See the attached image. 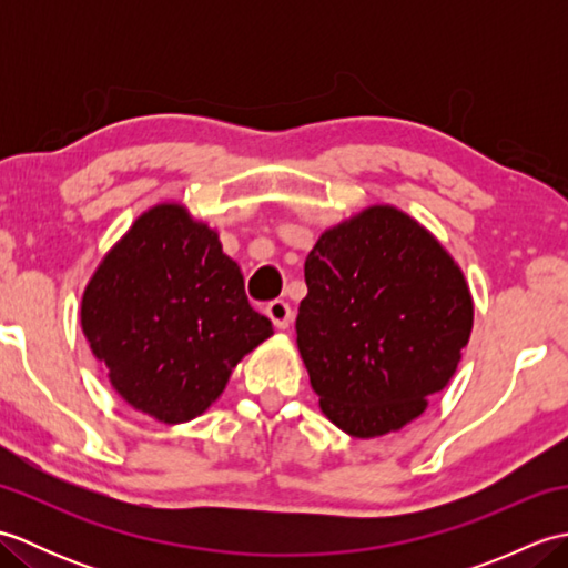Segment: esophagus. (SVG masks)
Listing matches in <instances>:
<instances>
[{
    "label": "esophagus",
    "instance_id": "esophagus-1",
    "mask_svg": "<svg viewBox=\"0 0 568 568\" xmlns=\"http://www.w3.org/2000/svg\"><path fill=\"white\" fill-rule=\"evenodd\" d=\"M265 315L271 317V322L277 329H287L293 322V307L287 305L285 300H273V303H268V307H265Z\"/></svg>",
    "mask_w": 568,
    "mask_h": 568
}]
</instances>
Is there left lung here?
<instances>
[{
  "label": "left lung",
  "instance_id": "left-lung-1",
  "mask_svg": "<svg viewBox=\"0 0 568 568\" xmlns=\"http://www.w3.org/2000/svg\"><path fill=\"white\" fill-rule=\"evenodd\" d=\"M305 283L297 348L329 422L371 439L425 413L474 327L466 277L439 241L376 204L320 236Z\"/></svg>",
  "mask_w": 568,
  "mask_h": 568
}]
</instances>
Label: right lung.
Wrapping results in <instances>:
<instances>
[{
    "instance_id": "obj_1",
    "label": "right lung",
    "mask_w": 568,
    "mask_h": 568,
    "mask_svg": "<svg viewBox=\"0 0 568 568\" xmlns=\"http://www.w3.org/2000/svg\"><path fill=\"white\" fill-rule=\"evenodd\" d=\"M80 322L112 388L165 425L202 415L273 334L220 236L183 204H155L131 224L84 287Z\"/></svg>"
}]
</instances>
